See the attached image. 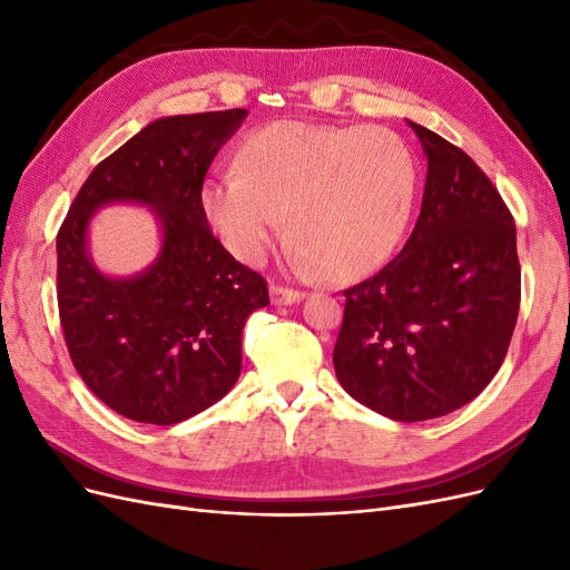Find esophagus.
<instances>
[{
  "label": "esophagus",
  "instance_id": "esophagus-1",
  "mask_svg": "<svg viewBox=\"0 0 570 570\" xmlns=\"http://www.w3.org/2000/svg\"><path fill=\"white\" fill-rule=\"evenodd\" d=\"M268 292H271V302L275 306H289V304H297V302L304 299V292L281 287V285H271Z\"/></svg>",
  "mask_w": 570,
  "mask_h": 570
}]
</instances>
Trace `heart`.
Wrapping results in <instances>:
<instances>
[{
    "label": "heart",
    "mask_w": 570,
    "mask_h": 570,
    "mask_svg": "<svg viewBox=\"0 0 570 570\" xmlns=\"http://www.w3.org/2000/svg\"><path fill=\"white\" fill-rule=\"evenodd\" d=\"M416 187L413 154L392 130L275 120L245 137L233 168L202 183L199 206L239 262H264L285 214L304 271L356 281L400 247Z\"/></svg>",
    "instance_id": "heart-1"
}]
</instances>
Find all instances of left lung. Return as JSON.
Segmentation results:
<instances>
[{"label":"left lung","mask_w":570,"mask_h":570,"mask_svg":"<svg viewBox=\"0 0 570 570\" xmlns=\"http://www.w3.org/2000/svg\"><path fill=\"white\" fill-rule=\"evenodd\" d=\"M428 157L421 214L404 249L344 292L333 364L356 402L392 421L469 404L507 356L521 266L507 204L469 154L406 120Z\"/></svg>","instance_id":"1"}]
</instances>
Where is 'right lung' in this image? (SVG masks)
I'll list each match as a JSON object with an SVG mask.
<instances>
[{
  "instance_id": "right-lung-1",
  "label": "right lung",
  "mask_w": 570,
  "mask_h": 570,
  "mask_svg": "<svg viewBox=\"0 0 570 570\" xmlns=\"http://www.w3.org/2000/svg\"><path fill=\"white\" fill-rule=\"evenodd\" d=\"M247 109L164 116L101 161L57 237V297L68 354L101 402L137 423L174 425L226 396L243 368V331L268 304L262 275L209 230L199 189ZM149 208L160 226L155 262L109 276L89 252L97 210Z\"/></svg>"
}]
</instances>
